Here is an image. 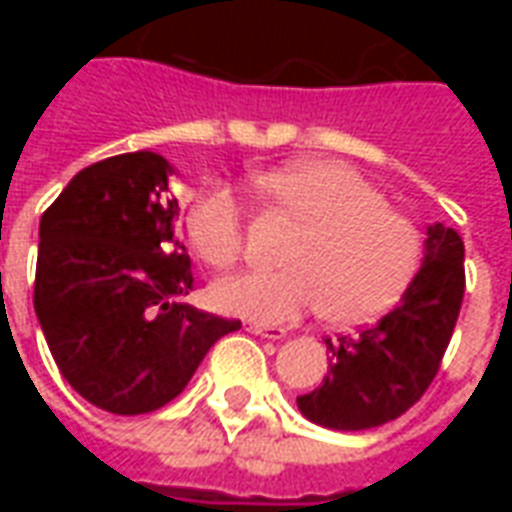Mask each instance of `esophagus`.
Listing matches in <instances>:
<instances>
[{"mask_svg":"<svg viewBox=\"0 0 512 512\" xmlns=\"http://www.w3.org/2000/svg\"><path fill=\"white\" fill-rule=\"evenodd\" d=\"M246 332L257 334V337H266V340H282L288 334L282 326H263V323H246Z\"/></svg>","mask_w":512,"mask_h":512,"instance_id":"obj_1","label":"esophagus"}]
</instances>
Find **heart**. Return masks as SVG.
<instances>
[{"instance_id": "1", "label": "heart", "mask_w": 512, "mask_h": 512, "mask_svg": "<svg viewBox=\"0 0 512 512\" xmlns=\"http://www.w3.org/2000/svg\"><path fill=\"white\" fill-rule=\"evenodd\" d=\"M260 194L301 227L288 271H246L213 285L227 315L274 326L321 310L332 326H359L395 307L417 274L422 241L411 219L389 211L381 191L337 161H299L257 175ZM194 252L233 266L244 246V213L222 186L202 191L186 213Z\"/></svg>"}]
</instances>
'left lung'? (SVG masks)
<instances>
[{"label":"left lung","instance_id":"8db88e82","mask_svg":"<svg viewBox=\"0 0 512 512\" xmlns=\"http://www.w3.org/2000/svg\"><path fill=\"white\" fill-rule=\"evenodd\" d=\"M422 266L389 310L351 337H326L329 376L296 397L304 417L329 430L392 422L425 395L450 345L463 301V241L452 227H428Z\"/></svg>","mask_w":512,"mask_h":512}]
</instances>
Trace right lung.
Listing matches in <instances>:
<instances>
[{"label":"right lung","instance_id":"obj_1","mask_svg":"<svg viewBox=\"0 0 512 512\" xmlns=\"http://www.w3.org/2000/svg\"><path fill=\"white\" fill-rule=\"evenodd\" d=\"M172 175L150 150L104 158L40 219L35 315L62 378L109 414L167 406L211 345L241 329L183 304L194 277Z\"/></svg>","mask_w":512,"mask_h":512}]
</instances>
